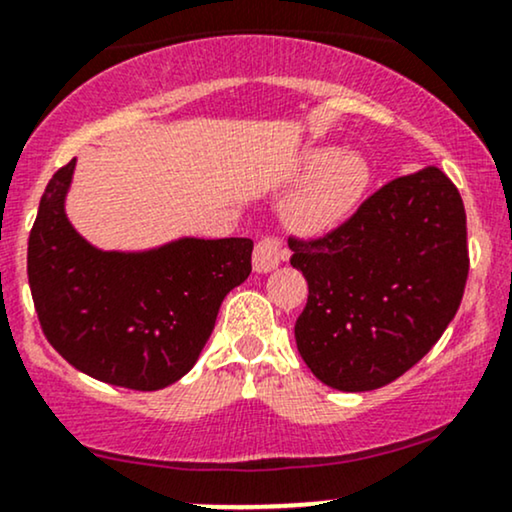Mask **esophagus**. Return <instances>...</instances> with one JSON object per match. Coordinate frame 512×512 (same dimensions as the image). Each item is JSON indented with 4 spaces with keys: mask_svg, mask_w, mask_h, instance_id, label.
Masks as SVG:
<instances>
[{
    "mask_svg": "<svg viewBox=\"0 0 512 512\" xmlns=\"http://www.w3.org/2000/svg\"><path fill=\"white\" fill-rule=\"evenodd\" d=\"M288 255H291V252H288L281 238L267 236L255 245V252H252V267H255V272L267 274L279 267L283 260H288Z\"/></svg>",
    "mask_w": 512,
    "mask_h": 512,
    "instance_id": "1",
    "label": "esophagus"
}]
</instances>
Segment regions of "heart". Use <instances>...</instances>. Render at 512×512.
Masks as SVG:
<instances>
[{"label":"heart","mask_w":512,"mask_h":512,"mask_svg":"<svg viewBox=\"0 0 512 512\" xmlns=\"http://www.w3.org/2000/svg\"><path fill=\"white\" fill-rule=\"evenodd\" d=\"M372 174L362 155L341 147H312L293 171V186H305L291 205V226L300 233H326L355 212Z\"/></svg>","instance_id":"1"}]
</instances>
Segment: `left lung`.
<instances>
[{
    "mask_svg": "<svg viewBox=\"0 0 512 512\" xmlns=\"http://www.w3.org/2000/svg\"><path fill=\"white\" fill-rule=\"evenodd\" d=\"M307 279L295 343L338 391L391 384L439 341L463 300V197L436 166L393 178L322 238H288Z\"/></svg>",
    "mask_w": 512,
    "mask_h": 512,
    "instance_id": "left-lung-1",
    "label": "left lung"
}]
</instances>
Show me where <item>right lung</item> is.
Instances as JSON below:
<instances>
[{"label":"right lung","mask_w":512,"mask_h":512,"mask_svg":"<svg viewBox=\"0 0 512 512\" xmlns=\"http://www.w3.org/2000/svg\"><path fill=\"white\" fill-rule=\"evenodd\" d=\"M76 159L49 178L28 238V283L52 348L104 384L157 391L190 372L226 293L252 272L250 238L97 250L64 212Z\"/></svg>","instance_id":"add662e5"}]
</instances>
